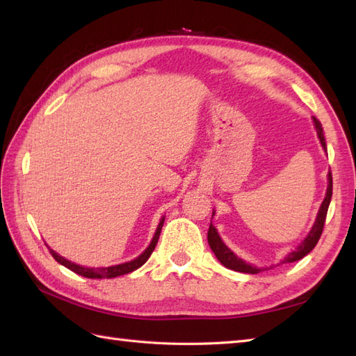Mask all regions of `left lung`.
Here are the masks:
<instances>
[{"label": "left lung", "mask_w": 356, "mask_h": 356, "mask_svg": "<svg viewBox=\"0 0 356 356\" xmlns=\"http://www.w3.org/2000/svg\"><path fill=\"white\" fill-rule=\"evenodd\" d=\"M314 124H315L316 134H318V139L321 142L323 148L327 151L326 139H324V133H323V127L320 124V120L316 119V118H314ZM327 180H329V185H327L326 197H324V200L321 203L320 211H318V214H316L315 223L312 226L311 232L307 234V237L303 241H301V243L298 245L297 249H295V251L289 252V254L284 257V260L282 263H292V261L301 260V259H303V257H306L309 252L312 251L316 243H318V240L321 237V232H323V228H324V222H326V216H327V209H329V205H330V199H332V172L330 171L327 174ZM213 216H214V213H213ZM208 243H209V248L213 249V252L216 254L218 261H220L225 268L232 269V270H237V272H245V274H259V272L264 270L263 268H255V266H252V264H249V263L243 261L241 259H238V257L234 254L228 246L223 243V240L220 238V236H218V232L214 228L213 223L209 225V229H208Z\"/></svg>", "instance_id": "8db88e82"}]
</instances>
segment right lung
<instances>
[{
	"label": "right lung",
	"instance_id": "obj_1",
	"mask_svg": "<svg viewBox=\"0 0 356 356\" xmlns=\"http://www.w3.org/2000/svg\"><path fill=\"white\" fill-rule=\"evenodd\" d=\"M163 222H165V217L161 218V222H159V225H157V229H156V234H154L153 240H151V243L148 245V248L138 257V259H134L131 261H127V263H122V264H116V266H108V268H84V266H79V264H76V263H73V261H69L67 259H64V257H61L58 252L53 251V249H50V248L49 249H50V254L53 255V259H55L59 264H63V266H65L67 269L73 270L74 274L82 275V277H87V278H115V277H119V275L130 274V272L140 268L142 264L149 259V255L153 254L154 248L157 245L159 236H161Z\"/></svg>",
	"mask_w": 356,
	"mask_h": 356
}]
</instances>
